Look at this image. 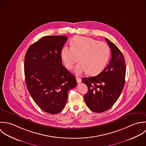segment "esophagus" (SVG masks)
<instances>
[{"label":"esophagus","mask_w":146,"mask_h":146,"mask_svg":"<svg viewBox=\"0 0 146 146\" xmlns=\"http://www.w3.org/2000/svg\"><path fill=\"white\" fill-rule=\"evenodd\" d=\"M76 80H77V83H78V84H80V83H81V82H82L81 79V78H80L77 77V78H76Z\"/></svg>","instance_id":"obj_1"}]
</instances>
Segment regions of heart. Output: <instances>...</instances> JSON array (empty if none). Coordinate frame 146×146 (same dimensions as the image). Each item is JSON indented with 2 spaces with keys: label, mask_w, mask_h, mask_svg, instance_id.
<instances>
[{
  "label": "heart",
  "mask_w": 146,
  "mask_h": 146,
  "mask_svg": "<svg viewBox=\"0 0 146 146\" xmlns=\"http://www.w3.org/2000/svg\"><path fill=\"white\" fill-rule=\"evenodd\" d=\"M71 48L64 46L61 51V58L68 69L75 67L74 72L77 76L87 73L96 76L105 68L110 55V49L104 42L86 36H76L70 42Z\"/></svg>",
  "instance_id": "b5f03b06"
}]
</instances>
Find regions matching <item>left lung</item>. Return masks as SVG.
I'll return each mask as SVG.
<instances>
[{
	"label": "left lung",
	"instance_id": "1",
	"mask_svg": "<svg viewBox=\"0 0 146 146\" xmlns=\"http://www.w3.org/2000/svg\"><path fill=\"white\" fill-rule=\"evenodd\" d=\"M111 51L108 66L98 76L84 78L88 87L84 95L85 103L93 112L101 113L110 109L118 99L125 85L126 64L124 57L116 46L105 38Z\"/></svg>",
	"mask_w": 146,
	"mask_h": 146
}]
</instances>
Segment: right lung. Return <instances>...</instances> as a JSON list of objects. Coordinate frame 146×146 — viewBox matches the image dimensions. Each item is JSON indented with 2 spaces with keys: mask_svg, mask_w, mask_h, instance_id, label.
<instances>
[{
  "mask_svg": "<svg viewBox=\"0 0 146 146\" xmlns=\"http://www.w3.org/2000/svg\"><path fill=\"white\" fill-rule=\"evenodd\" d=\"M66 36H45L31 44L25 56L24 73L28 91L43 111L57 114L64 108L74 76L62 64L61 51Z\"/></svg>",
  "mask_w": 146,
  "mask_h": 146,
  "instance_id": "right-lung-1",
  "label": "right lung"
}]
</instances>
